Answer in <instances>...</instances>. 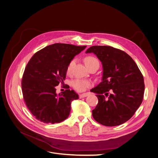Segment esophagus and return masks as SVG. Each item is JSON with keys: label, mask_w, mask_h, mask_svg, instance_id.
<instances>
[{"label": "esophagus", "mask_w": 158, "mask_h": 158, "mask_svg": "<svg viewBox=\"0 0 158 158\" xmlns=\"http://www.w3.org/2000/svg\"><path fill=\"white\" fill-rule=\"evenodd\" d=\"M88 95V93L81 94H79V98H85V97H87V96Z\"/></svg>", "instance_id": "obj_1"}]
</instances>
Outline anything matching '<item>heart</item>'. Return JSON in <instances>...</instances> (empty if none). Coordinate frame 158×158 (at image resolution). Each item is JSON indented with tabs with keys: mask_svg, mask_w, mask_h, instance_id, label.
Listing matches in <instances>:
<instances>
[{
	"mask_svg": "<svg viewBox=\"0 0 158 158\" xmlns=\"http://www.w3.org/2000/svg\"><path fill=\"white\" fill-rule=\"evenodd\" d=\"M84 61L85 62V65L88 69L95 65L99 66V62L98 60V59L91 56H87L85 57L84 59ZM74 65V60H71L67 67L66 72L67 74H70ZM91 85V83L89 81L81 79H77L72 82L73 87L77 91H84L87 88L90 87Z\"/></svg>",
	"mask_w": 158,
	"mask_h": 158,
	"instance_id": "obj_1",
	"label": "heart"
}]
</instances>
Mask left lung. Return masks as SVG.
<instances>
[{
	"label": "left lung",
	"instance_id": "8db88e82",
	"mask_svg": "<svg viewBox=\"0 0 158 158\" xmlns=\"http://www.w3.org/2000/svg\"><path fill=\"white\" fill-rule=\"evenodd\" d=\"M85 53L95 54L103 66L102 81L91 89L98 99L93 118L108 127L127 122L143 98V77L137 64L127 53L110 46H92Z\"/></svg>",
	"mask_w": 158,
	"mask_h": 158
}]
</instances>
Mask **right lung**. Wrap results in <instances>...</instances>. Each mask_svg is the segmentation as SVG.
Returning <instances> with one entry per match:
<instances>
[{"mask_svg":"<svg viewBox=\"0 0 158 158\" xmlns=\"http://www.w3.org/2000/svg\"><path fill=\"white\" fill-rule=\"evenodd\" d=\"M86 47L54 44L36 52L28 62L22 79L23 98L39 121L59 123L69 116L71 103L79 96L70 89L57 95L56 86L62 84L69 63Z\"/></svg>","mask_w":158,"mask_h":158,"instance_id":"1","label":"right lung"}]
</instances>
